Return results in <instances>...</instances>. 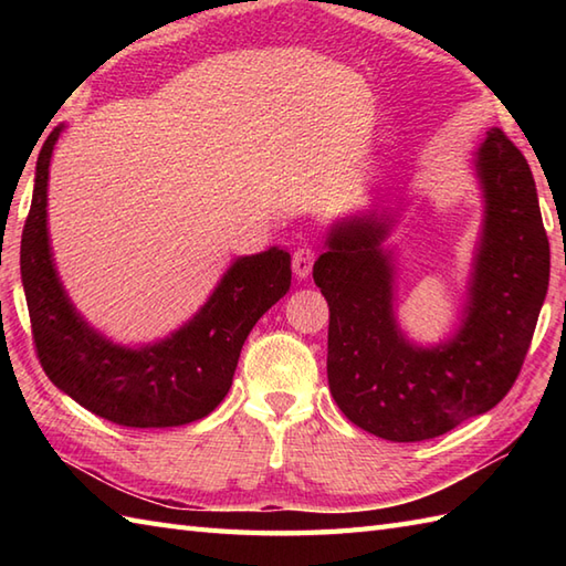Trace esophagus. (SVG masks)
I'll return each instance as SVG.
<instances>
[{
    "mask_svg": "<svg viewBox=\"0 0 566 566\" xmlns=\"http://www.w3.org/2000/svg\"><path fill=\"white\" fill-rule=\"evenodd\" d=\"M314 262H316V250L314 248H298L294 252L292 258V268H294V274L298 276V280H306V276L311 274V270H314Z\"/></svg>",
    "mask_w": 566,
    "mask_h": 566,
    "instance_id": "1",
    "label": "esophagus"
}]
</instances>
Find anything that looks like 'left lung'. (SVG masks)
Wrapping results in <instances>:
<instances>
[{
    "label": "left lung",
    "mask_w": 566,
    "mask_h": 566,
    "mask_svg": "<svg viewBox=\"0 0 566 566\" xmlns=\"http://www.w3.org/2000/svg\"><path fill=\"white\" fill-rule=\"evenodd\" d=\"M484 216L460 326L438 345L413 343L396 318L399 211L335 219L314 282L331 308L328 387L340 411L391 442L438 438L491 411L513 387L549 284V243L523 153L486 130L472 158Z\"/></svg>",
    "instance_id": "left-lung-1"
}]
</instances>
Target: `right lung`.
<instances>
[{
	"label": "right lung",
	"instance_id": "right-lung-1",
	"mask_svg": "<svg viewBox=\"0 0 566 566\" xmlns=\"http://www.w3.org/2000/svg\"><path fill=\"white\" fill-rule=\"evenodd\" d=\"M65 124L45 138L21 235V284L48 379L94 416L126 428H175L209 416L233 384L248 333L292 286L280 245L240 255L207 302L165 338L122 345L90 326L60 280L48 233V172Z\"/></svg>",
	"mask_w": 566,
	"mask_h": 566
}]
</instances>
